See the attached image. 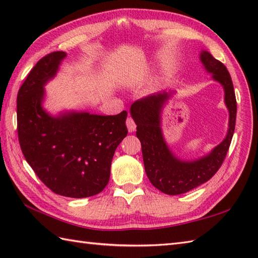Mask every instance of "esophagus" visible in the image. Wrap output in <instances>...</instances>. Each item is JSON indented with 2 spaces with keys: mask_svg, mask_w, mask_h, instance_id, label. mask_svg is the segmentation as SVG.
Masks as SVG:
<instances>
[{
  "mask_svg": "<svg viewBox=\"0 0 258 258\" xmlns=\"http://www.w3.org/2000/svg\"><path fill=\"white\" fill-rule=\"evenodd\" d=\"M126 126H127L128 132H134V131L136 130V124L132 117L126 118Z\"/></svg>",
  "mask_w": 258,
  "mask_h": 258,
  "instance_id": "esophagus-1",
  "label": "esophagus"
}]
</instances>
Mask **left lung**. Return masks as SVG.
Returning <instances> with one entry per match:
<instances>
[{"instance_id": "obj_1", "label": "left lung", "mask_w": 258, "mask_h": 258, "mask_svg": "<svg viewBox=\"0 0 258 258\" xmlns=\"http://www.w3.org/2000/svg\"><path fill=\"white\" fill-rule=\"evenodd\" d=\"M200 59L203 68L224 90V102L228 109L226 136L207 154L194 160H183L173 153L166 143L162 130L164 107L175 91H163L136 101L130 108L136 124V136L141 141L144 167L150 182L167 195L184 194L206 183L218 171L233 139L236 122V97L233 82L225 65L202 50Z\"/></svg>"}]
</instances>
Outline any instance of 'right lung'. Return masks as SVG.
Listing matches in <instances>:
<instances>
[{"instance_id":"add662e5","label":"right lung","mask_w":258,"mask_h":258,"mask_svg":"<svg viewBox=\"0 0 258 258\" xmlns=\"http://www.w3.org/2000/svg\"><path fill=\"white\" fill-rule=\"evenodd\" d=\"M65 52L41 58L18 93V133L26 162L58 195H96L109 180L115 150L127 135V112L97 115L63 111L53 115L43 105L44 86L55 78Z\"/></svg>"}]
</instances>
